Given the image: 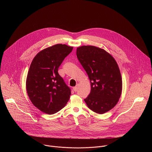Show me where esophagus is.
I'll return each mask as SVG.
<instances>
[{"mask_svg":"<svg viewBox=\"0 0 152 152\" xmlns=\"http://www.w3.org/2000/svg\"><path fill=\"white\" fill-rule=\"evenodd\" d=\"M77 89H78V85H77L76 86L73 87V90L75 92H76L77 91Z\"/></svg>","mask_w":152,"mask_h":152,"instance_id":"34e87169","label":"esophagus"}]
</instances>
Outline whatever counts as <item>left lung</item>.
Masks as SVG:
<instances>
[{"label": "left lung", "mask_w": 152, "mask_h": 152, "mask_svg": "<svg viewBox=\"0 0 152 152\" xmlns=\"http://www.w3.org/2000/svg\"><path fill=\"white\" fill-rule=\"evenodd\" d=\"M76 55L91 82V92L84 99L97 114L109 111L117 103L122 90V79L117 62L104 50L93 46L77 49Z\"/></svg>", "instance_id": "1"}]
</instances>
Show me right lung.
<instances>
[{"instance_id": "right-lung-1", "label": "right lung", "mask_w": 152, "mask_h": 152, "mask_svg": "<svg viewBox=\"0 0 152 152\" xmlns=\"http://www.w3.org/2000/svg\"><path fill=\"white\" fill-rule=\"evenodd\" d=\"M73 47L58 44L39 52L31 64L26 79V90L33 103L41 111L53 114L68 102L71 90L59 75L62 61Z\"/></svg>"}]
</instances>
